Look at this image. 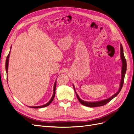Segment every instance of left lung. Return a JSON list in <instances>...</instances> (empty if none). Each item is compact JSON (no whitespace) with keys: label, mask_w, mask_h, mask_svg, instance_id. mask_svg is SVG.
<instances>
[{"label":"left lung","mask_w":134,"mask_h":134,"mask_svg":"<svg viewBox=\"0 0 134 134\" xmlns=\"http://www.w3.org/2000/svg\"><path fill=\"white\" fill-rule=\"evenodd\" d=\"M120 50H121V61H122V70H121V82H120V87H119V90L117 91L116 93H115L112 96H111L109 98L106 99H103L102 100H99V101H96V102H87V101H84L82 99H81L79 96L77 94L75 90V87L73 85V88L75 92L76 95L77 97V98L79 100L80 103L84 105L85 106L87 107H99V106H104L107 103H108L109 101L111 100L112 99L115 98V97H116L117 95H118L120 92L121 91V89L122 88L124 82V78H125V75L126 74V67H127V64H126V59L125 58L124 54V50H123V47L122 45L121 44H120Z\"/></svg>","instance_id":"1"}]
</instances>
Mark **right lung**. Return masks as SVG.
<instances>
[{"label":"right lung","instance_id":"right-lung-1","mask_svg":"<svg viewBox=\"0 0 134 134\" xmlns=\"http://www.w3.org/2000/svg\"><path fill=\"white\" fill-rule=\"evenodd\" d=\"M11 48H12V46L10 47V52L8 54V55L7 56V58L6 59V62H5V70H6V72L7 73L8 72V64H9V56H10V50H11ZM56 80L55 81V84H54V92H53V94H52V96L51 97V99L48 101V102H47L46 104L42 105V106H33V107H31V106H28L31 108H42V107H45L48 106V105H49L51 102L53 100L55 96V91H56Z\"/></svg>","mask_w":134,"mask_h":134}]
</instances>
